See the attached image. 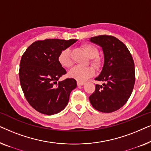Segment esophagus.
Segmentation results:
<instances>
[{
  "mask_svg": "<svg viewBox=\"0 0 151 151\" xmlns=\"http://www.w3.org/2000/svg\"><path fill=\"white\" fill-rule=\"evenodd\" d=\"M77 84L78 86H82L83 85V84H84V82H79V81H78L77 82Z\"/></svg>",
  "mask_w": 151,
  "mask_h": 151,
  "instance_id": "esophagus-1",
  "label": "esophagus"
}]
</instances>
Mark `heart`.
<instances>
[{
    "label": "heart",
    "instance_id": "obj_1",
    "mask_svg": "<svg viewBox=\"0 0 151 151\" xmlns=\"http://www.w3.org/2000/svg\"><path fill=\"white\" fill-rule=\"evenodd\" d=\"M82 49L91 58V63L96 68H99L102 65V60L99 58L98 49L94 45L89 43H85L82 45ZM58 60L61 66L65 68H70L73 65V60L71 58V49L67 48L60 52L58 56ZM93 68L90 66L88 67H79L76 66L69 71V76L73 79L79 82H83L94 75Z\"/></svg>",
    "mask_w": 151,
    "mask_h": 151
}]
</instances>
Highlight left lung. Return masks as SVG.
<instances>
[{
  "label": "left lung",
  "mask_w": 151,
  "mask_h": 151,
  "mask_svg": "<svg viewBox=\"0 0 151 151\" xmlns=\"http://www.w3.org/2000/svg\"><path fill=\"white\" fill-rule=\"evenodd\" d=\"M90 41L102 47L104 53L102 71L95 78L104 83L96 84L90 102L100 112H113L127 103L133 92L135 81L133 57L127 46L114 36L101 35Z\"/></svg>",
  "instance_id": "1"
}]
</instances>
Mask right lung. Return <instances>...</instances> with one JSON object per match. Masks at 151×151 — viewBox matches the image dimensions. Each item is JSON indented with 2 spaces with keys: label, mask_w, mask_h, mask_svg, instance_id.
<instances>
[{
  "label": "right lung",
  "mask_w": 151,
  "mask_h": 151,
  "mask_svg": "<svg viewBox=\"0 0 151 151\" xmlns=\"http://www.w3.org/2000/svg\"><path fill=\"white\" fill-rule=\"evenodd\" d=\"M76 41V39L38 40L22 55L19 78L22 91L29 104L42 114L51 115L63 111L69 102L71 91L77 86L73 78L58 82L67 73L58 63V56L61 51Z\"/></svg>",
  "instance_id": "add662e5"
}]
</instances>
